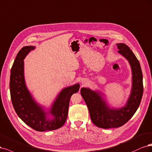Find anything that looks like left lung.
<instances>
[{
  "instance_id": "8db88e82",
  "label": "left lung",
  "mask_w": 152,
  "mask_h": 152,
  "mask_svg": "<svg viewBox=\"0 0 152 152\" xmlns=\"http://www.w3.org/2000/svg\"><path fill=\"white\" fill-rule=\"evenodd\" d=\"M117 46L118 52L128 61L132 71L131 91L126 105L119 109L110 108L100 92L87 88L81 89L93 123L104 129L119 128L126 124L138 109L143 93V75L138 60L126 44L117 43Z\"/></svg>"
}]
</instances>
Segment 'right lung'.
Listing matches in <instances>:
<instances>
[{
    "mask_svg": "<svg viewBox=\"0 0 152 152\" xmlns=\"http://www.w3.org/2000/svg\"><path fill=\"white\" fill-rule=\"evenodd\" d=\"M34 46H25L19 50L11 70L10 93L14 109L20 119L38 131H52L61 128L67 119L69 100L80 89L77 83L62 90L48 112L34 100L28 90L24 76V58ZM52 117L49 118L48 114Z\"/></svg>",
    "mask_w": 152,
    "mask_h": 152,
    "instance_id": "add662e5",
    "label": "right lung"
}]
</instances>
